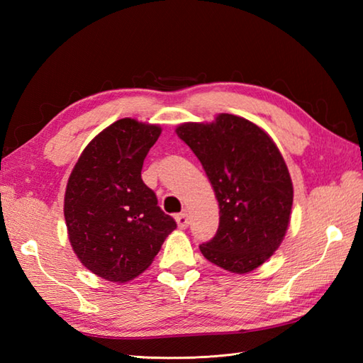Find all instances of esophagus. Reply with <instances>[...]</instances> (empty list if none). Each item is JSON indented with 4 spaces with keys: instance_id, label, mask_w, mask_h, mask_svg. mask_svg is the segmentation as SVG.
Listing matches in <instances>:
<instances>
[{
    "instance_id": "1",
    "label": "esophagus",
    "mask_w": 363,
    "mask_h": 363,
    "mask_svg": "<svg viewBox=\"0 0 363 363\" xmlns=\"http://www.w3.org/2000/svg\"><path fill=\"white\" fill-rule=\"evenodd\" d=\"M176 223L181 229H186L189 226V215L186 212L176 215Z\"/></svg>"
}]
</instances>
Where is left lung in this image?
I'll return each mask as SVG.
<instances>
[{
	"label": "left lung",
	"mask_w": 363,
	"mask_h": 363,
	"mask_svg": "<svg viewBox=\"0 0 363 363\" xmlns=\"http://www.w3.org/2000/svg\"><path fill=\"white\" fill-rule=\"evenodd\" d=\"M176 134L201 162L220 207L217 234L199 245L203 256L235 274L259 268L281 246L293 206L291 177L273 138L233 113L182 123Z\"/></svg>",
	"instance_id": "1"
}]
</instances>
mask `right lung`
<instances>
[{
	"label": "right lung",
	"instance_id": "right-lung-1",
	"mask_svg": "<svg viewBox=\"0 0 363 363\" xmlns=\"http://www.w3.org/2000/svg\"><path fill=\"white\" fill-rule=\"evenodd\" d=\"M160 133L159 125L117 120L91 138L68 177V240L81 264L106 281L121 284L143 273L176 229L142 181L143 160Z\"/></svg>",
	"mask_w": 363,
	"mask_h": 363
}]
</instances>
